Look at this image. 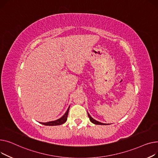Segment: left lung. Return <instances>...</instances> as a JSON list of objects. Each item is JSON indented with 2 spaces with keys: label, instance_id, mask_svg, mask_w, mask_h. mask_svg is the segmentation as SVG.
I'll list each match as a JSON object with an SVG mask.
<instances>
[{
  "label": "left lung",
  "instance_id": "8db88e82",
  "mask_svg": "<svg viewBox=\"0 0 158 158\" xmlns=\"http://www.w3.org/2000/svg\"><path fill=\"white\" fill-rule=\"evenodd\" d=\"M87 114H88V116H89V119H90V120L91 121V123H92L93 124H98V125H106V124H104V123H100V122H98V121H97V120H96L95 119H94L93 118H92L90 115V114L87 112Z\"/></svg>",
  "mask_w": 158,
  "mask_h": 158
}]
</instances>
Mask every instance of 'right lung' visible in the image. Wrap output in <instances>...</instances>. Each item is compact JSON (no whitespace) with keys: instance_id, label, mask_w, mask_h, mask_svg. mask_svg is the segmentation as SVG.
<instances>
[{"instance_id":"1","label":"right lung","mask_w":158,"mask_h":158,"mask_svg":"<svg viewBox=\"0 0 158 158\" xmlns=\"http://www.w3.org/2000/svg\"><path fill=\"white\" fill-rule=\"evenodd\" d=\"M69 110V107L67 110L66 112L65 113V114L62 117H60V118H59L56 120H54V121H50V122H47V123H40L43 124V125H45V126H59V125H61V124H64V123L66 122L67 118H68Z\"/></svg>"}]
</instances>
